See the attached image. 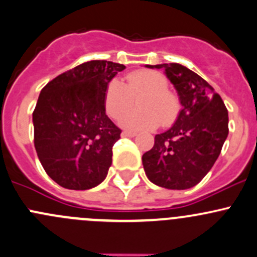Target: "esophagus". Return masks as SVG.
<instances>
[{"mask_svg":"<svg viewBox=\"0 0 257 257\" xmlns=\"http://www.w3.org/2000/svg\"><path fill=\"white\" fill-rule=\"evenodd\" d=\"M136 136L137 133H134V132H123V133H121V137L123 138H133Z\"/></svg>","mask_w":257,"mask_h":257,"instance_id":"obj_1","label":"esophagus"}]
</instances>
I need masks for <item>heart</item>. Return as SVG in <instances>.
<instances>
[{"label":"heart","instance_id":"b5f03b06","mask_svg":"<svg viewBox=\"0 0 257 257\" xmlns=\"http://www.w3.org/2000/svg\"><path fill=\"white\" fill-rule=\"evenodd\" d=\"M126 85L113 79L104 92V108L112 118H119L133 106V97L140 96L138 107L120 118L119 123L129 131H149L156 126L171 125L181 112L177 94L167 90L169 81L163 74L151 70H138L126 76Z\"/></svg>","mask_w":257,"mask_h":257}]
</instances>
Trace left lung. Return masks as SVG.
<instances>
[{"label":"left lung","instance_id":"1","mask_svg":"<svg viewBox=\"0 0 257 257\" xmlns=\"http://www.w3.org/2000/svg\"><path fill=\"white\" fill-rule=\"evenodd\" d=\"M147 67L165 70L182 109L169 131L156 134L154 147L143 155V166L156 186L187 190L201 182L217 161L229 133L228 109L214 88L186 66Z\"/></svg>","mask_w":257,"mask_h":257}]
</instances>
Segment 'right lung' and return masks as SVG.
I'll list each match as a JSON object with an SVG mask.
<instances>
[{
    "instance_id": "1",
    "label": "right lung",
    "mask_w": 257,
    "mask_h": 257,
    "mask_svg": "<svg viewBox=\"0 0 257 257\" xmlns=\"http://www.w3.org/2000/svg\"><path fill=\"white\" fill-rule=\"evenodd\" d=\"M125 69L107 60L83 63L51 80L33 112L34 147L51 180L67 190L98 186L121 131L106 114L104 92Z\"/></svg>"
}]
</instances>
